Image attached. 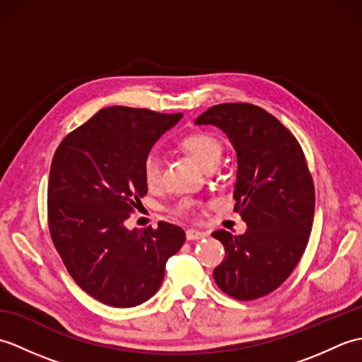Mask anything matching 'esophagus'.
<instances>
[{"mask_svg": "<svg viewBox=\"0 0 362 362\" xmlns=\"http://www.w3.org/2000/svg\"><path fill=\"white\" fill-rule=\"evenodd\" d=\"M206 233L199 232V230H187V240L188 241H194V240H202L205 238Z\"/></svg>", "mask_w": 362, "mask_h": 362, "instance_id": "obj_1", "label": "esophagus"}]
</instances>
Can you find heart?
Segmentation results:
<instances>
[{"label":"heart","mask_w":362,"mask_h":362,"mask_svg":"<svg viewBox=\"0 0 362 362\" xmlns=\"http://www.w3.org/2000/svg\"><path fill=\"white\" fill-rule=\"evenodd\" d=\"M180 148L185 151L188 156L193 157L199 165L204 169L209 166H216L221 158L222 144L216 136L204 132V130H197V132H191L185 135L179 141ZM143 177L146 185L149 188H156L161 182V158L158 153L151 152L146 156L143 161ZM196 209V204L193 201H182L179 204V213L180 214H191Z\"/></svg>","instance_id":"b5f03b06"}]
</instances>
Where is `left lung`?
<instances>
[{
	"mask_svg": "<svg viewBox=\"0 0 362 362\" xmlns=\"http://www.w3.org/2000/svg\"><path fill=\"white\" fill-rule=\"evenodd\" d=\"M196 124L216 126L233 144L235 211L247 224L243 235L213 233L226 249L214 281L236 300L271 294L294 271L310 240L316 196L303 151L279 119L253 104L213 105Z\"/></svg>",
	"mask_w": 362,
	"mask_h": 362,
	"instance_id": "obj_1",
	"label": "left lung"
}]
</instances>
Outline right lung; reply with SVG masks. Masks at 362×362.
Here are the masks:
<instances>
[{
	"label": "right lung",
	"instance_id": "obj_1",
	"mask_svg": "<svg viewBox=\"0 0 362 362\" xmlns=\"http://www.w3.org/2000/svg\"><path fill=\"white\" fill-rule=\"evenodd\" d=\"M182 113L107 107L68 134L54 153L48 224L54 247L79 286L99 302L130 308L158 291L185 232L169 222L129 230L148 193L143 161Z\"/></svg>",
	"mask_w": 362,
	"mask_h": 362
}]
</instances>
